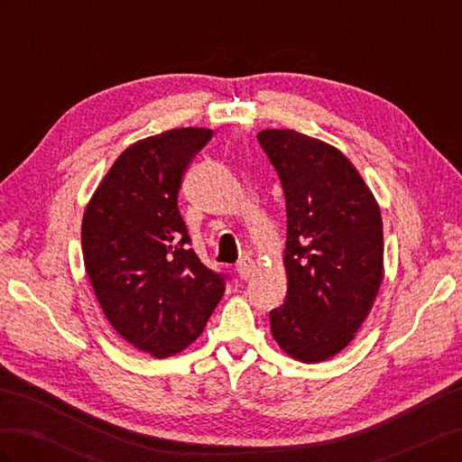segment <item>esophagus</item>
Wrapping results in <instances>:
<instances>
[{
    "instance_id": "obj_1",
    "label": "esophagus",
    "mask_w": 462,
    "mask_h": 462,
    "mask_svg": "<svg viewBox=\"0 0 462 462\" xmlns=\"http://www.w3.org/2000/svg\"><path fill=\"white\" fill-rule=\"evenodd\" d=\"M235 270H236V273H239L241 279H248L254 273V260L250 256H243L239 262H236Z\"/></svg>"
}]
</instances>
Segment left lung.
Listing matches in <instances>:
<instances>
[{"mask_svg":"<svg viewBox=\"0 0 462 462\" xmlns=\"http://www.w3.org/2000/svg\"><path fill=\"white\" fill-rule=\"evenodd\" d=\"M258 143L282 180L287 209V297L270 312L277 345L306 365L355 339L383 279L380 206L343 152L291 129Z\"/></svg>","mask_w":462,"mask_h":462,"instance_id":"obj_1","label":"left lung"}]
</instances>
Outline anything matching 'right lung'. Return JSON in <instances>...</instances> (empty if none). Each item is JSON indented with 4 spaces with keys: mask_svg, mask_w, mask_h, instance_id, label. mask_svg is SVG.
<instances>
[{
    "mask_svg": "<svg viewBox=\"0 0 462 462\" xmlns=\"http://www.w3.org/2000/svg\"><path fill=\"white\" fill-rule=\"evenodd\" d=\"M214 131L171 129L125 150L82 217V256L107 321L138 351L167 358L206 328L226 291L189 246L177 199Z\"/></svg>",
    "mask_w": 462,
    "mask_h": 462,
    "instance_id": "right-lung-1",
    "label": "right lung"
}]
</instances>
